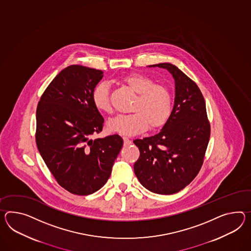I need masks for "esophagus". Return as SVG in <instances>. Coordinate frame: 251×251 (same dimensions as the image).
<instances>
[{
    "mask_svg": "<svg viewBox=\"0 0 251 251\" xmlns=\"http://www.w3.org/2000/svg\"><path fill=\"white\" fill-rule=\"evenodd\" d=\"M123 142H124V145L125 146H127V145H129L130 143H131V141L128 139V138H127V137H123Z\"/></svg>",
    "mask_w": 251,
    "mask_h": 251,
    "instance_id": "34e87169",
    "label": "esophagus"
}]
</instances>
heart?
<instances>
[{
	"label": "heart",
	"instance_id": "obj_1",
	"mask_svg": "<svg viewBox=\"0 0 251 251\" xmlns=\"http://www.w3.org/2000/svg\"><path fill=\"white\" fill-rule=\"evenodd\" d=\"M122 82L136 93L130 107V113L110 119V131L125 136H132L151 129L161 128L169 122L173 110V95L168 86L156 83L145 74H130L122 78ZM92 104L97 110L109 113L111 111L110 88L106 82H100L93 88Z\"/></svg>",
	"mask_w": 251,
	"mask_h": 251
}]
</instances>
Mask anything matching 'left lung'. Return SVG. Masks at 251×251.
I'll return each instance as SVG.
<instances>
[{
    "label": "left lung",
    "mask_w": 251,
    "mask_h": 251,
    "mask_svg": "<svg viewBox=\"0 0 251 251\" xmlns=\"http://www.w3.org/2000/svg\"><path fill=\"white\" fill-rule=\"evenodd\" d=\"M167 69L175 80V101L171 119L158 134L133 141L140 150L134 172L141 185L154 193H177L201 169L210 137L206 103L195 81L171 63Z\"/></svg>",
    "instance_id": "left-lung-1"
}]
</instances>
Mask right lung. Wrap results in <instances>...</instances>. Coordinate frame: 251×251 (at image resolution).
<instances>
[{
    "instance_id": "obj_1",
    "label": "right lung",
    "mask_w": 251,
    "mask_h": 251,
    "mask_svg": "<svg viewBox=\"0 0 251 251\" xmlns=\"http://www.w3.org/2000/svg\"><path fill=\"white\" fill-rule=\"evenodd\" d=\"M102 74L68 66L51 80L37 106L38 150L56 181L75 195H90L103 187L123 148L119 135L92 139L103 128L104 119L92 101Z\"/></svg>"
}]
</instances>
